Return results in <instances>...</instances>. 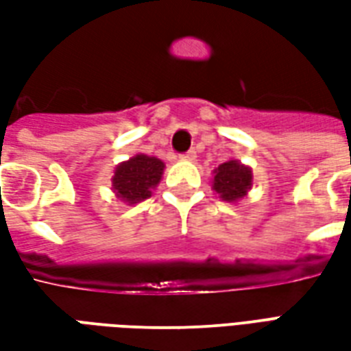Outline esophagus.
<instances>
[{
	"label": "esophagus",
	"instance_id": "obj_1",
	"mask_svg": "<svg viewBox=\"0 0 351 351\" xmlns=\"http://www.w3.org/2000/svg\"><path fill=\"white\" fill-rule=\"evenodd\" d=\"M182 160H195V150H188V152H184L182 156H180Z\"/></svg>",
	"mask_w": 351,
	"mask_h": 351
}]
</instances>
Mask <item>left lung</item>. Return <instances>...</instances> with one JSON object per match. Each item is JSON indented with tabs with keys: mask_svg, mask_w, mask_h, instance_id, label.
I'll return each instance as SVG.
<instances>
[{
	"mask_svg": "<svg viewBox=\"0 0 351 351\" xmlns=\"http://www.w3.org/2000/svg\"><path fill=\"white\" fill-rule=\"evenodd\" d=\"M213 188L223 201H239L252 188V171L237 160L221 163L214 171Z\"/></svg>",
	"mask_w": 351,
	"mask_h": 351,
	"instance_id": "1",
	"label": "left lung"
}]
</instances>
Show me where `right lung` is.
I'll list each match as a JSON object with an SVG mask.
<instances>
[{"label": "right lung", "instance_id": "1", "mask_svg": "<svg viewBox=\"0 0 351 351\" xmlns=\"http://www.w3.org/2000/svg\"><path fill=\"white\" fill-rule=\"evenodd\" d=\"M163 161L138 154L130 161L120 163L112 176V186L118 197L125 203H138L150 197L163 175Z\"/></svg>", "mask_w": 351, "mask_h": 351}]
</instances>
